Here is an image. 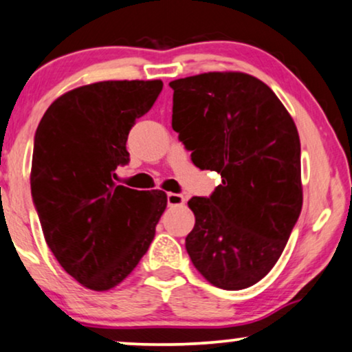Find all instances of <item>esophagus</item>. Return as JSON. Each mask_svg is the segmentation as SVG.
<instances>
[{
    "instance_id": "1",
    "label": "esophagus",
    "mask_w": 352,
    "mask_h": 352,
    "mask_svg": "<svg viewBox=\"0 0 352 352\" xmlns=\"http://www.w3.org/2000/svg\"><path fill=\"white\" fill-rule=\"evenodd\" d=\"M167 204L168 206H184L185 196H182L179 193H167Z\"/></svg>"
}]
</instances>
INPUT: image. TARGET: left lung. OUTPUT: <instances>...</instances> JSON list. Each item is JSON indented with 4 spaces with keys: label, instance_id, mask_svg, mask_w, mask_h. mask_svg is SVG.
Wrapping results in <instances>:
<instances>
[{
    "label": "left lung",
    "instance_id": "obj_1",
    "mask_svg": "<svg viewBox=\"0 0 352 352\" xmlns=\"http://www.w3.org/2000/svg\"><path fill=\"white\" fill-rule=\"evenodd\" d=\"M168 85L172 129L196 167L222 177L209 198L188 201L196 222L186 251L214 287L248 288L275 265L301 214L298 129L252 75L208 72Z\"/></svg>",
    "mask_w": 352,
    "mask_h": 352
}]
</instances>
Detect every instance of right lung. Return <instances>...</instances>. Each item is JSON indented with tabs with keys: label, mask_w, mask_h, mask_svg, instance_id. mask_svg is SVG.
I'll return each instance as SVG.
<instances>
[{
	"label": "right lung",
	"mask_w": 352,
	"mask_h": 352,
	"mask_svg": "<svg viewBox=\"0 0 352 352\" xmlns=\"http://www.w3.org/2000/svg\"><path fill=\"white\" fill-rule=\"evenodd\" d=\"M161 90V80L78 87L46 109L35 132L30 186L46 245L95 292L129 277L167 206L162 191L116 185V168L130 161V129Z\"/></svg>",
	"instance_id": "add662e5"
}]
</instances>
